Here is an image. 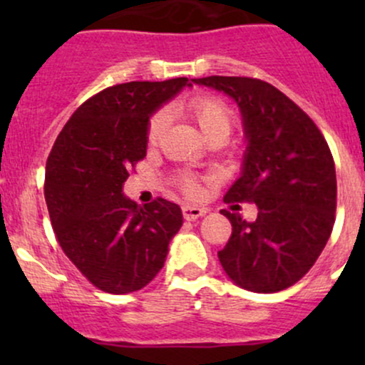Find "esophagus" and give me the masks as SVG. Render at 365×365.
I'll list each match as a JSON object with an SVG mask.
<instances>
[{
	"label": "esophagus",
	"instance_id": "1",
	"mask_svg": "<svg viewBox=\"0 0 365 365\" xmlns=\"http://www.w3.org/2000/svg\"><path fill=\"white\" fill-rule=\"evenodd\" d=\"M182 213H183V219L185 220H196L200 217H203L206 213L205 208H200V206H182Z\"/></svg>",
	"mask_w": 365,
	"mask_h": 365
}]
</instances>
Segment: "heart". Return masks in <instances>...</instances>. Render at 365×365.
Returning a JSON list of instances; mask_svg holds the SVG:
<instances>
[{
	"instance_id": "b5f03b06",
	"label": "heart",
	"mask_w": 365,
	"mask_h": 365,
	"mask_svg": "<svg viewBox=\"0 0 365 365\" xmlns=\"http://www.w3.org/2000/svg\"><path fill=\"white\" fill-rule=\"evenodd\" d=\"M187 113L190 114L194 121L200 125L210 143H220L231 134V128L235 123L233 109L227 106L220 97L215 95H196L190 98L185 106ZM169 127V114L164 109L153 113L146 127V143L150 146L159 145L162 135L165 134ZM178 187L187 197H194L200 192L196 176L190 173H182L178 176Z\"/></svg>"
}]
</instances>
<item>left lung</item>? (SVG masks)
I'll return each instance as SVG.
<instances>
[{"label": "left lung", "mask_w": 365, "mask_h": 365, "mask_svg": "<svg viewBox=\"0 0 365 365\" xmlns=\"http://www.w3.org/2000/svg\"><path fill=\"white\" fill-rule=\"evenodd\" d=\"M235 98L244 118V168L226 203H256L257 219L222 210L233 231L219 261L231 281L275 293L300 281L325 249L336 220V165L314 121L272 84L254 77L192 79ZM238 206V205H237Z\"/></svg>", "instance_id": "obj_1"}]
</instances>
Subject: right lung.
I'll return each instance as SVG.
<instances>
[{"instance_id": "1", "label": "right lung", "mask_w": 365, "mask_h": 365, "mask_svg": "<svg viewBox=\"0 0 365 365\" xmlns=\"http://www.w3.org/2000/svg\"><path fill=\"white\" fill-rule=\"evenodd\" d=\"M183 86L187 77L106 88L76 109L49 153L43 194L54 233L77 270L106 293L145 288L182 227L178 205L157 197L139 206L123 196V183L146 157L152 113Z\"/></svg>"}]
</instances>
